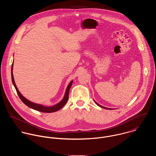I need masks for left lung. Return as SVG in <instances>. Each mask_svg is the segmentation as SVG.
<instances>
[{
  "label": "left lung",
  "mask_w": 156,
  "mask_h": 156,
  "mask_svg": "<svg viewBox=\"0 0 156 156\" xmlns=\"http://www.w3.org/2000/svg\"><path fill=\"white\" fill-rule=\"evenodd\" d=\"M94 101H95V104L96 105H97L98 106H100V107H101V108H104V109H108V110H112V109H111V108H106V107H104V106H102L101 105H99L98 103H97L95 100H94Z\"/></svg>",
  "instance_id": "obj_1"
}]
</instances>
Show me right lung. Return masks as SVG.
<instances>
[{
    "mask_svg": "<svg viewBox=\"0 0 156 156\" xmlns=\"http://www.w3.org/2000/svg\"><path fill=\"white\" fill-rule=\"evenodd\" d=\"M14 63V61H13ZM12 64V67H11V79H12V84L14 85V87H15V88L16 89V91L20 97V98L21 99V100L29 108L34 109L35 111H38L41 112H45V113H51V112H55L58 111L59 110H60L62 107H64V106L66 104L68 99V94H69V90L70 89V87L73 82V80H71L69 84L67 86V88L66 90V92H65V95L62 98V100L59 101L58 103L51 106H44L43 105H40V104H37L34 102L30 101V100H27V98H26L22 94L20 93V92L19 90V89L17 88L15 81H14V76H13V73H12V69H13V64Z\"/></svg>",
    "mask_w": 156,
    "mask_h": 156,
    "instance_id": "obj_1",
    "label": "right lung"
}]
</instances>
